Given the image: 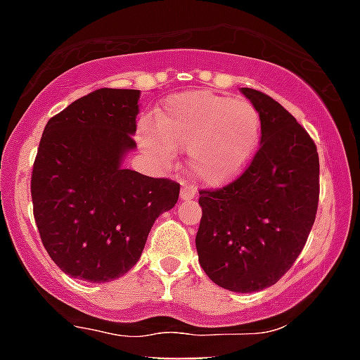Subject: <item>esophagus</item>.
<instances>
[{
	"label": "esophagus",
	"mask_w": 360,
	"mask_h": 360,
	"mask_svg": "<svg viewBox=\"0 0 360 360\" xmlns=\"http://www.w3.org/2000/svg\"><path fill=\"white\" fill-rule=\"evenodd\" d=\"M195 198V188L192 185H183L181 186V199H194Z\"/></svg>",
	"instance_id": "34e87169"
}]
</instances>
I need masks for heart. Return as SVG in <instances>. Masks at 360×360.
Returning a JSON list of instances; mask_svg holds the SVG:
<instances>
[{
    "mask_svg": "<svg viewBox=\"0 0 360 360\" xmlns=\"http://www.w3.org/2000/svg\"><path fill=\"white\" fill-rule=\"evenodd\" d=\"M259 139V115L250 102L208 91L183 93L166 102L153 128L141 129L146 153L172 161L188 152L190 172L210 186L225 185L243 172Z\"/></svg>",
    "mask_w": 360,
    "mask_h": 360,
    "instance_id": "heart-1",
    "label": "heart"
}]
</instances>
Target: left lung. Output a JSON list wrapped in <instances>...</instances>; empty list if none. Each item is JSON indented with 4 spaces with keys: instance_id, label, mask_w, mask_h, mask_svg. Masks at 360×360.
I'll return each instance as SVG.
<instances>
[{
    "instance_id": "1",
    "label": "left lung",
    "mask_w": 360,
    "mask_h": 360,
    "mask_svg": "<svg viewBox=\"0 0 360 360\" xmlns=\"http://www.w3.org/2000/svg\"><path fill=\"white\" fill-rule=\"evenodd\" d=\"M241 93L262 122V143L236 179L199 190V265L219 288L255 292L297 262L319 208L315 141L282 104L250 87Z\"/></svg>"
}]
</instances>
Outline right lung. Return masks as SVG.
Returning a JSON list of instances; mask_svg holds the SVG:
<instances>
[{"instance_id":"right-lung-1","label":"right lung","mask_w":360,"mask_h":360,"mask_svg":"<svg viewBox=\"0 0 360 360\" xmlns=\"http://www.w3.org/2000/svg\"><path fill=\"white\" fill-rule=\"evenodd\" d=\"M139 89L102 87L51 117L31 175L41 243L63 273L110 282L134 267L179 183L122 168L137 144Z\"/></svg>"}]
</instances>
